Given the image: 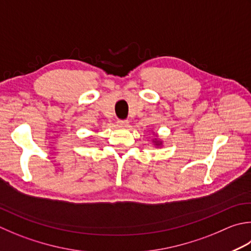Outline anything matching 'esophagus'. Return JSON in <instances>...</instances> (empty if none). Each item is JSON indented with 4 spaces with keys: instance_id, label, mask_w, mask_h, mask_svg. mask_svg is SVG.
Masks as SVG:
<instances>
[{
    "instance_id": "obj_1",
    "label": "esophagus",
    "mask_w": 251,
    "mask_h": 251,
    "mask_svg": "<svg viewBox=\"0 0 251 251\" xmlns=\"http://www.w3.org/2000/svg\"><path fill=\"white\" fill-rule=\"evenodd\" d=\"M116 124L119 127H127L128 126V120H119L116 122Z\"/></svg>"
}]
</instances>
